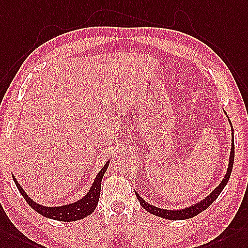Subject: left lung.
I'll use <instances>...</instances> for the list:
<instances>
[{
  "instance_id": "left-lung-1",
  "label": "left lung",
  "mask_w": 248,
  "mask_h": 248,
  "mask_svg": "<svg viewBox=\"0 0 248 248\" xmlns=\"http://www.w3.org/2000/svg\"><path fill=\"white\" fill-rule=\"evenodd\" d=\"M231 122V121H229ZM233 160H234V143H233V129L232 126V152H231V158H229V164L227 168V172L225 174L224 179L222 180L221 184L217 187V188L211 192L209 196L204 199L203 201L199 202L195 205H191V206L183 208V209H179V210H167V209H162L159 207H155L154 205H150L147 202H145L143 199L138 195V192H136V196L138 198L139 202L142 205V207L144 209H146L149 211L150 214H153L155 216H159L161 218L168 219V220H184V219H189L202 213L203 210L208 208L211 204L214 203L217 198L219 197L221 194V191L224 189V187L226 186L229 178H231V173L232 170V166H233Z\"/></svg>"
}]
</instances>
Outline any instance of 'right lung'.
<instances>
[{
	"mask_svg": "<svg viewBox=\"0 0 248 248\" xmlns=\"http://www.w3.org/2000/svg\"><path fill=\"white\" fill-rule=\"evenodd\" d=\"M108 165H109V161L106 163L104 167L102 168L100 172L98 173V176L95 177L92 188H90V190L87 192L86 196H84L81 200H78L75 203L64 205V206H60V207H46L33 202L31 199L27 196L26 192L24 191L22 186L17 183L16 179L14 176L13 178L17 187V189H19V191L21 192L23 198L25 199L29 206H31V208L37 211V213L46 217V218H50L58 221L70 222V221L83 219L88 215L93 214V211L95 209L96 205H98V202H99L102 178H103Z\"/></svg>",
	"mask_w": 248,
	"mask_h": 248,
	"instance_id": "right-lung-1",
	"label": "right lung"
}]
</instances>
